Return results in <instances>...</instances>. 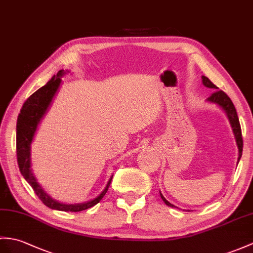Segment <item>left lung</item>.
Wrapping results in <instances>:
<instances>
[{
  "label": "left lung",
  "mask_w": 253,
  "mask_h": 253,
  "mask_svg": "<svg viewBox=\"0 0 253 253\" xmlns=\"http://www.w3.org/2000/svg\"><path fill=\"white\" fill-rule=\"evenodd\" d=\"M202 81H203L204 86H206L208 88H212V89H218V87H216L208 78H206V76L203 75L202 76ZM207 101L210 102V103H214L216 105H219V107L225 112L227 119H228V122H230V124H231L235 140H236V144H237V148H238V163H239L240 157H242V154H243L242 128H240L238 115H237V112H236V109H235L234 104L232 102V100L230 99V97H228L224 91L218 90V91H214L212 95H211L207 99ZM161 197L163 199V202L165 203L167 206L172 207V208L175 207L174 205L170 204L167 201V199L163 196L162 193H161ZM187 211H190V210H187Z\"/></svg>",
  "instance_id": "obj_1"
}]
</instances>
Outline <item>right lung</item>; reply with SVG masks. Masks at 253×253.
Returning a JSON list of instances; mask_svg holds the SVG:
<instances>
[{
	"label": "right lung",
	"mask_w": 253,
	"mask_h": 253,
	"mask_svg": "<svg viewBox=\"0 0 253 253\" xmlns=\"http://www.w3.org/2000/svg\"><path fill=\"white\" fill-rule=\"evenodd\" d=\"M60 70L57 75H54L47 84L41 87L27 99L20 110V113L17 120V162L20 169V172L29 184L32 186L35 194L50 209L61 210V211H83L85 209L95 206L108 192L109 186L112 181L113 175H111L104 190L91 201L81 204H63L56 201L47 194L42 186L40 185L37 178L34 177L31 169V144L34 139L35 132L38 130L41 121L48 111L55 95L59 89L61 84V78L68 73Z\"/></svg>",
	"instance_id": "obj_1"
}]
</instances>
